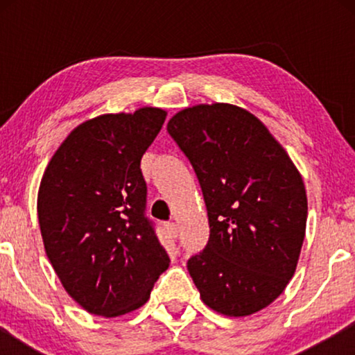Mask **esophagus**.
<instances>
[{
    "mask_svg": "<svg viewBox=\"0 0 355 355\" xmlns=\"http://www.w3.org/2000/svg\"><path fill=\"white\" fill-rule=\"evenodd\" d=\"M166 230H168V232H169V236H171V237H174V239H176V237H178V232H179L176 223H168V225H166Z\"/></svg>",
    "mask_w": 355,
    "mask_h": 355,
    "instance_id": "34e87169",
    "label": "esophagus"
}]
</instances>
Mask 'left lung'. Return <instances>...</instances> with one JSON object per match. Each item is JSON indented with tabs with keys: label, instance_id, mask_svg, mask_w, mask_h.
<instances>
[{
	"label": "left lung",
	"instance_id": "left-lung-1",
	"mask_svg": "<svg viewBox=\"0 0 355 355\" xmlns=\"http://www.w3.org/2000/svg\"><path fill=\"white\" fill-rule=\"evenodd\" d=\"M168 132L192 163L210 239L187 261L203 304L226 317L268 307L294 276L307 193L293 159L266 125L230 103L184 108Z\"/></svg>",
	"mask_w": 355,
	"mask_h": 355
}]
</instances>
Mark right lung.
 I'll return each instance as SVG.
<instances>
[{
	"mask_svg": "<svg viewBox=\"0 0 355 355\" xmlns=\"http://www.w3.org/2000/svg\"><path fill=\"white\" fill-rule=\"evenodd\" d=\"M144 106L77 125L53 155L37 211L48 260L89 313L113 318L150 299L169 257L145 218L140 159L166 119Z\"/></svg>",
	"mask_w": 355,
	"mask_h": 355,
	"instance_id": "add662e5",
	"label": "right lung"
}]
</instances>
